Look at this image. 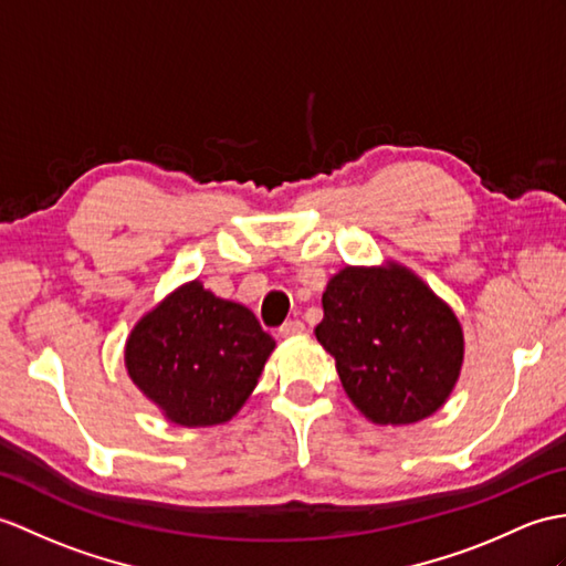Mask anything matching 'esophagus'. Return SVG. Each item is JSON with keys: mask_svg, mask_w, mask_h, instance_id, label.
I'll return each instance as SVG.
<instances>
[{"mask_svg": "<svg viewBox=\"0 0 566 566\" xmlns=\"http://www.w3.org/2000/svg\"><path fill=\"white\" fill-rule=\"evenodd\" d=\"M306 333V325L301 321H286L282 327H280V335L282 337H296V335H304Z\"/></svg>", "mask_w": 566, "mask_h": 566, "instance_id": "34e87169", "label": "esophagus"}]
</instances>
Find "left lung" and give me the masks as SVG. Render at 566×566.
<instances>
[{
  "label": "left lung",
  "mask_w": 566,
  "mask_h": 566,
  "mask_svg": "<svg viewBox=\"0 0 566 566\" xmlns=\"http://www.w3.org/2000/svg\"><path fill=\"white\" fill-rule=\"evenodd\" d=\"M318 343L376 424H415L451 396L463 364L455 313L410 270L345 268L323 292Z\"/></svg>",
  "instance_id": "obj_1"
}]
</instances>
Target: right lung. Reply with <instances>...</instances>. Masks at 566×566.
I'll list each match as a JSON object with an SVG mask.
<instances>
[{
    "instance_id": "obj_1",
    "label": "right lung",
    "mask_w": 566,
    "mask_h": 566,
    "mask_svg": "<svg viewBox=\"0 0 566 566\" xmlns=\"http://www.w3.org/2000/svg\"><path fill=\"white\" fill-rule=\"evenodd\" d=\"M272 349L251 311L190 282L135 325L125 366L170 422L212 427L241 410Z\"/></svg>"
}]
</instances>
